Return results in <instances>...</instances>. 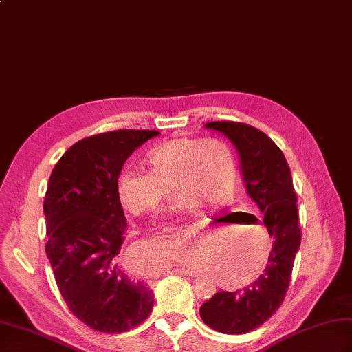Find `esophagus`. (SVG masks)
<instances>
[{
  "instance_id": "esophagus-1",
  "label": "esophagus",
  "mask_w": 352,
  "mask_h": 352,
  "mask_svg": "<svg viewBox=\"0 0 352 352\" xmlns=\"http://www.w3.org/2000/svg\"><path fill=\"white\" fill-rule=\"evenodd\" d=\"M175 272L179 275H186V276H196L197 275V272H195V270H190V269H175Z\"/></svg>"
}]
</instances>
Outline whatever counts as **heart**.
I'll return each instance as SVG.
<instances>
[{
    "instance_id": "1",
    "label": "heart",
    "mask_w": 352,
    "mask_h": 352,
    "mask_svg": "<svg viewBox=\"0 0 352 352\" xmlns=\"http://www.w3.org/2000/svg\"><path fill=\"white\" fill-rule=\"evenodd\" d=\"M146 165L148 170L126 168L117 178L119 201L133 215L156 210L169 186L177 196L170 214L192 212L201 202L226 205L238 190L235 159L217 140H170L147 153ZM192 239L183 235V241Z\"/></svg>"
}]
</instances>
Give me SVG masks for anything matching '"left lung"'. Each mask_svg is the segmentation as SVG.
Instances as JSON below:
<instances>
[{
  "label": "left lung",
  "mask_w": 352,
  "mask_h": 352,
  "mask_svg": "<svg viewBox=\"0 0 352 352\" xmlns=\"http://www.w3.org/2000/svg\"><path fill=\"white\" fill-rule=\"evenodd\" d=\"M206 129L223 133L236 148L245 190L272 238L263 272L250 285L219 292L201 306L206 326L226 335H244L272 317L283 303L300 247L297 196L284 153L266 133L236 122H211Z\"/></svg>",
  "instance_id": "8db88e82"
}]
</instances>
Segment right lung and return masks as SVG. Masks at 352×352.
<instances>
[{"mask_svg":"<svg viewBox=\"0 0 352 352\" xmlns=\"http://www.w3.org/2000/svg\"><path fill=\"white\" fill-rule=\"evenodd\" d=\"M156 131H113L69 147L44 197L46 254L69 311L102 333H123L148 317L151 287L119 263L128 223L117 196L124 162Z\"/></svg>","mask_w":352,"mask_h":352,"instance_id":"1","label":"right lung"}]
</instances>
